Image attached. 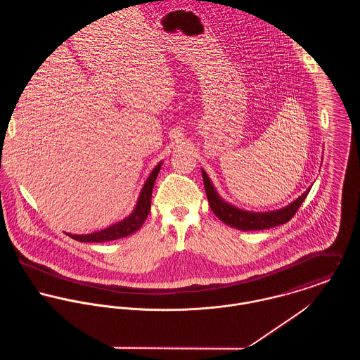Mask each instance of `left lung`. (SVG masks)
<instances>
[{
  "instance_id": "obj_1",
  "label": "left lung",
  "mask_w": 360,
  "mask_h": 360,
  "mask_svg": "<svg viewBox=\"0 0 360 360\" xmlns=\"http://www.w3.org/2000/svg\"><path fill=\"white\" fill-rule=\"evenodd\" d=\"M202 179H204V186H205L206 197L209 201V206L213 210V213L226 224L243 230V231H254V230H264L270 227H276L280 224L287 223L302 205L305 198L308 197L310 188H308L300 198H297L294 202L290 205L273 212H248L238 209L236 206L230 205L224 202L219 194L216 193L214 187L212 186L205 170H202Z\"/></svg>"
}]
</instances>
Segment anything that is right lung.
Listing matches in <instances>:
<instances>
[{
  "label": "right lung",
  "mask_w": 360,
  "mask_h": 360,
  "mask_svg": "<svg viewBox=\"0 0 360 360\" xmlns=\"http://www.w3.org/2000/svg\"><path fill=\"white\" fill-rule=\"evenodd\" d=\"M160 166H162V162L158 163L155 166L154 170L151 172L150 177L147 179V181H146V184L141 190L137 205H136L133 213L129 217L123 219L122 221H119V223H116V224H113V226H110L105 230L93 233V234H86V236L68 234V236L72 237L76 241H80V243H105V241L119 240V238H123V237H127V236L136 233L143 226V223L146 221V219H147V216L151 210L153 188H154L156 176L160 170Z\"/></svg>",
  "instance_id": "right-lung-1"
}]
</instances>
